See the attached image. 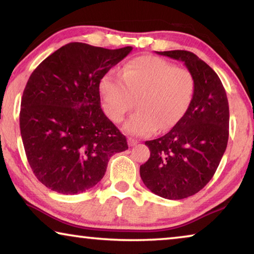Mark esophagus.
I'll use <instances>...</instances> for the list:
<instances>
[{
    "instance_id": "obj_1",
    "label": "esophagus",
    "mask_w": 254,
    "mask_h": 254,
    "mask_svg": "<svg viewBox=\"0 0 254 254\" xmlns=\"http://www.w3.org/2000/svg\"><path fill=\"white\" fill-rule=\"evenodd\" d=\"M127 143H128V145H130V147H133V145H135L137 143V140L133 139V137H128Z\"/></svg>"
}]
</instances>
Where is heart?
I'll list each match as a JSON object with an SVG mask.
<instances>
[{
    "label": "heart",
    "mask_w": 254,
    "mask_h": 254,
    "mask_svg": "<svg viewBox=\"0 0 254 254\" xmlns=\"http://www.w3.org/2000/svg\"><path fill=\"white\" fill-rule=\"evenodd\" d=\"M121 76L107 72L101 79L103 109L112 122L120 123L135 103L137 112L124 124V130L134 135L170 130L186 114L194 96L190 72L153 56L132 59Z\"/></svg>",
    "instance_id": "b5f03b06"
}]
</instances>
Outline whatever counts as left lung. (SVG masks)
<instances>
[{
  "label": "left lung",
  "instance_id": "obj_1",
  "mask_svg": "<svg viewBox=\"0 0 254 254\" xmlns=\"http://www.w3.org/2000/svg\"><path fill=\"white\" fill-rule=\"evenodd\" d=\"M157 54L183 62L195 89L183 119L167 134L145 141L150 158L140 166V176L153 194L183 199L203 189L220 165L229 140V102L220 77L195 54Z\"/></svg>",
  "mask_w": 254,
  "mask_h": 254
}]
</instances>
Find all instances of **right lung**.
I'll use <instances>...</instances> for the list:
<instances>
[{"instance_id": "right-lung-1", "label": "right lung", "mask_w": 254, "mask_h": 254, "mask_svg": "<svg viewBox=\"0 0 254 254\" xmlns=\"http://www.w3.org/2000/svg\"><path fill=\"white\" fill-rule=\"evenodd\" d=\"M131 50L70 42L30 76L21 101V136L34 176L51 190L75 195L94 187L110 158L127 149L102 110L100 83Z\"/></svg>"}]
</instances>
